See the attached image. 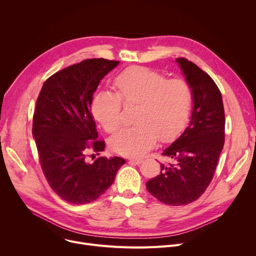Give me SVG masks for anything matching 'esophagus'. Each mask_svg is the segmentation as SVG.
I'll list each match as a JSON object with an SVG mask.
<instances>
[{"mask_svg":"<svg viewBox=\"0 0 256 256\" xmlns=\"http://www.w3.org/2000/svg\"><path fill=\"white\" fill-rule=\"evenodd\" d=\"M128 160H130V163L137 164V165H139L140 163H142V158H130Z\"/></svg>","mask_w":256,"mask_h":256,"instance_id":"1","label":"esophagus"}]
</instances>
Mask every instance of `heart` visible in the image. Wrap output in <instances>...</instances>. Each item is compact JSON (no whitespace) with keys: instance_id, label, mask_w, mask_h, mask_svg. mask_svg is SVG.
<instances>
[{"instance_id":"1","label":"heart","mask_w":256,"mask_h":256,"mask_svg":"<svg viewBox=\"0 0 256 256\" xmlns=\"http://www.w3.org/2000/svg\"><path fill=\"white\" fill-rule=\"evenodd\" d=\"M116 94L102 91L94 96L93 116L108 132L122 122L121 108L136 106L130 128L120 130L110 141L120 154L139 156L148 152L158 139L167 142L184 128L192 108L191 87L180 78H165L146 67H132L114 80Z\"/></svg>"}]
</instances>
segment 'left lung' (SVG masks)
<instances>
[{"mask_svg": "<svg viewBox=\"0 0 256 256\" xmlns=\"http://www.w3.org/2000/svg\"><path fill=\"white\" fill-rule=\"evenodd\" d=\"M176 62L192 90V116L182 135L163 152L171 163L160 164L158 176L146 188L160 202L184 206L202 195L212 180L224 145L225 114L214 80L189 60Z\"/></svg>", "mask_w": 256, "mask_h": 256, "instance_id": "1", "label": "left lung"}]
</instances>
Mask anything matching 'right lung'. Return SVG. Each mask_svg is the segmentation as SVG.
I'll list each match as a JSON object with an SVG mask.
<instances>
[{"instance_id":"right-lung-1","label":"right lung","mask_w":256,"mask_h":256,"mask_svg":"<svg viewBox=\"0 0 256 256\" xmlns=\"http://www.w3.org/2000/svg\"><path fill=\"white\" fill-rule=\"evenodd\" d=\"M118 64L100 58L66 67L46 80L37 98L32 134L40 164L54 192L70 204L96 200L126 163L119 156L87 160L104 150L90 112L93 93Z\"/></svg>"}]
</instances>
